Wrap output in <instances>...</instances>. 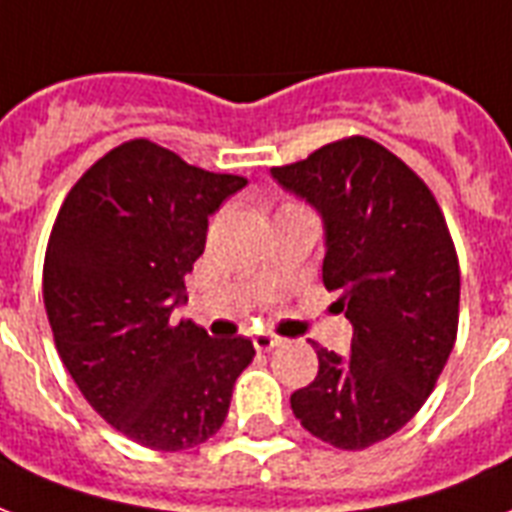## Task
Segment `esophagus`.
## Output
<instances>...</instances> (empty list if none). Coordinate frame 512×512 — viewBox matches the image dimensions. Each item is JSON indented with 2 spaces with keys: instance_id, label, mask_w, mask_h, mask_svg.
Wrapping results in <instances>:
<instances>
[{
  "instance_id": "34e87169",
  "label": "esophagus",
  "mask_w": 512,
  "mask_h": 512,
  "mask_svg": "<svg viewBox=\"0 0 512 512\" xmlns=\"http://www.w3.org/2000/svg\"><path fill=\"white\" fill-rule=\"evenodd\" d=\"M284 338H279V335H271V333H257L255 335V349L257 351H271L276 349V346H282Z\"/></svg>"
}]
</instances>
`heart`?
Masks as SVG:
<instances>
[{"label":"heart","mask_w":512,"mask_h":512,"mask_svg":"<svg viewBox=\"0 0 512 512\" xmlns=\"http://www.w3.org/2000/svg\"><path fill=\"white\" fill-rule=\"evenodd\" d=\"M284 206H295V204H284ZM284 206H282V209H284Z\"/></svg>","instance_id":"heart-1"}]
</instances>
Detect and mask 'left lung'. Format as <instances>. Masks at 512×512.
Segmentation results:
<instances>
[{"instance_id":"8db88e82","label":"left lung","mask_w":512,"mask_h":512,"mask_svg":"<svg viewBox=\"0 0 512 512\" xmlns=\"http://www.w3.org/2000/svg\"><path fill=\"white\" fill-rule=\"evenodd\" d=\"M271 174L322 214V282L354 327L346 357L311 341L319 373L292 392V413L322 443L362 451L403 429L446 368L459 330L454 239L427 182L368 136Z\"/></svg>"}]
</instances>
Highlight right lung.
<instances>
[{
  "label": "right lung",
  "mask_w": 512,
  "mask_h": 512,
  "mask_svg": "<svg viewBox=\"0 0 512 512\" xmlns=\"http://www.w3.org/2000/svg\"><path fill=\"white\" fill-rule=\"evenodd\" d=\"M244 185L131 139L74 182L50 230L42 298L58 357L93 411L152 451L217 435L255 357L241 335L171 322L209 214Z\"/></svg>",
  "instance_id": "1"
}]
</instances>
